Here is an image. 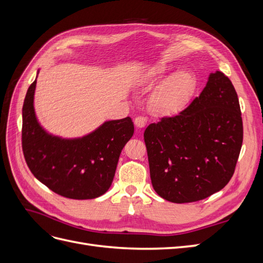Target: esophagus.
Wrapping results in <instances>:
<instances>
[{"mask_svg": "<svg viewBox=\"0 0 263 263\" xmlns=\"http://www.w3.org/2000/svg\"><path fill=\"white\" fill-rule=\"evenodd\" d=\"M146 123H147V119L145 117L138 116L135 118V125H136V127H138V128H142V127H145Z\"/></svg>", "mask_w": 263, "mask_h": 263, "instance_id": "obj_1", "label": "esophagus"}]
</instances>
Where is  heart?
<instances>
[{"mask_svg":"<svg viewBox=\"0 0 263 263\" xmlns=\"http://www.w3.org/2000/svg\"><path fill=\"white\" fill-rule=\"evenodd\" d=\"M169 70L168 66L159 63L141 78V84H150L161 80L168 74ZM195 85V77L190 71L181 70L172 73L157 89L153 100L155 108L164 115L178 113L192 97Z\"/></svg>","mask_w":263,"mask_h":263,"instance_id":"heart-1","label":"heart"}]
</instances>
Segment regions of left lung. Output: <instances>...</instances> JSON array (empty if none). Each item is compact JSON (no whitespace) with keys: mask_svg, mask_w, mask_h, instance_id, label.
<instances>
[{"mask_svg":"<svg viewBox=\"0 0 263 263\" xmlns=\"http://www.w3.org/2000/svg\"><path fill=\"white\" fill-rule=\"evenodd\" d=\"M144 138L158 195L181 204L218 192L233 177L243 138L232 81L220 71L211 73L200 97L178 115L150 124Z\"/></svg>","mask_w":263,"mask_h":263,"instance_id":"obj_1","label":"left lung"}]
</instances>
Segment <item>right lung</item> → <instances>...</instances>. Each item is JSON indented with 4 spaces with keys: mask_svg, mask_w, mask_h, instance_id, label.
Here are the masks:
<instances>
[{
    "mask_svg": "<svg viewBox=\"0 0 263 263\" xmlns=\"http://www.w3.org/2000/svg\"><path fill=\"white\" fill-rule=\"evenodd\" d=\"M36 80L23 105L22 147L34 177L54 193L73 200L104 194L112 184L119 155L134 134L130 117L102 124L81 138L63 139L47 133L34 108Z\"/></svg>",
    "mask_w": 263,
    "mask_h": 263,
    "instance_id": "right-lung-1",
    "label": "right lung"
}]
</instances>
